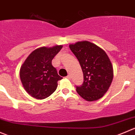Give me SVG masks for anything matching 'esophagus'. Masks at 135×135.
<instances>
[{"label":"esophagus","instance_id":"1","mask_svg":"<svg viewBox=\"0 0 135 135\" xmlns=\"http://www.w3.org/2000/svg\"><path fill=\"white\" fill-rule=\"evenodd\" d=\"M66 78H67V79H71V76L69 75H68V76H66Z\"/></svg>","mask_w":135,"mask_h":135}]
</instances>
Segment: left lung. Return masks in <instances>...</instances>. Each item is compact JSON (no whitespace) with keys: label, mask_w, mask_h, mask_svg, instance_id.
<instances>
[{"label":"left lung","mask_w":135,"mask_h":135,"mask_svg":"<svg viewBox=\"0 0 135 135\" xmlns=\"http://www.w3.org/2000/svg\"><path fill=\"white\" fill-rule=\"evenodd\" d=\"M69 48L79 62L84 81L77 86V93L89 102L102 98L111 85L113 77L112 62L106 52L87 41L69 45Z\"/></svg>","instance_id":"1"}]
</instances>
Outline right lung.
Segmentation results:
<instances>
[{
	"instance_id": "obj_1",
	"label": "right lung",
	"mask_w": 135,
	"mask_h": 135,
	"mask_svg": "<svg viewBox=\"0 0 135 135\" xmlns=\"http://www.w3.org/2000/svg\"><path fill=\"white\" fill-rule=\"evenodd\" d=\"M62 45L38 48L29 56L20 71L23 86L27 93L37 99H45L56 89L62 79L52 65V60L60 51Z\"/></svg>"
}]
</instances>
